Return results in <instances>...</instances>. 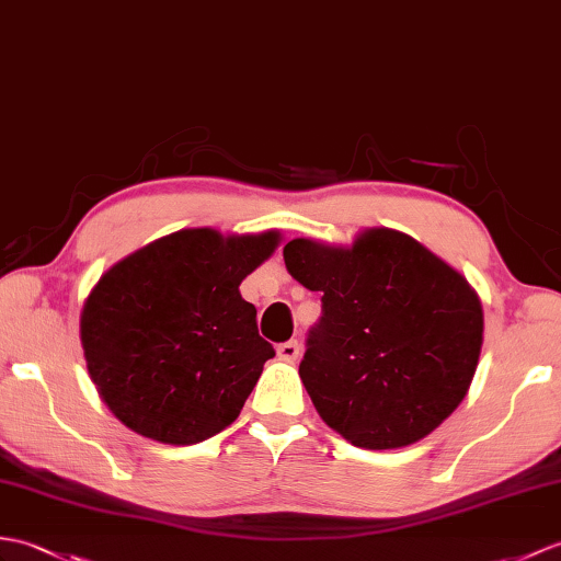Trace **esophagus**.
Here are the masks:
<instances>
[{"mask_svg": "<svg viewBox=\"0 0 561 561\" xmlns=\"http://www.w3.org/2000/svg\"><path fill=\"white\" fill-rule=\"evenodd\" d=\"M298 354H301V346H298V342H284L277 346V356L286 363H294L298 358Z\"/></svg>", "mask_w": 561, "mask_h": 561, "instance_id": "34e87169", "label": "esophagus"}]
</instances>
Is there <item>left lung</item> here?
Returning a JSON list of instances; mask_svg holds the SVG:
<instances>
[{"label":"left lung","instance_id":"8db88e82","mask_svg":"<svg viewBox=\"0 0 561 561\" xmlns=\"http://www.w3.org/2000/svg\"><path fill=\"white\" fill-rule=\"evenodd\" d=\"M284 263L322 291L298 375L324 423L356 447L399 449L449 419L483 346V304L461 272L387 227L351 245L294 239Z\"/></svg>","mask_w":561,"mask_h":561}]
</instances>
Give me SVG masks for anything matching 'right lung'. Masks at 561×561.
<instances>
[{
    "instance_id": "right-lung-1",
    "label": "right lung",
    "mask_w": 561,
    "mask_h": 561,
    "mask_svg": "<svg viewBox=\"0 0 561 561\" xmlns=\"http://www.w3.org/2000/svg\"><path fill=\"white\" fill-rule=\"evenodd\" d=\"M282 233L181 229L112 265L81 310L100 399L134 433L186 447L239 419L275 348L241 282Z\"/></svg>"
}]
</instances>
